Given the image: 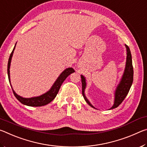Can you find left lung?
<instances>
[{"instance_id": "obj_1", "label": "left lung", "mask_w": 147, "mask_h": 147, "mask_svg": "<svg viewBox=\"0 0 147 147\" xmlns=\"http://www.w3.org/2000/svg\"><path fill=\"white\" fill-rule=\"evenodd\" d=\"M126 48V51H127V56H126V63L125 70L123 74V76L122 77V79L120 82V83L116 89L115 93V101H114L113 106L111 107V109L115 108L118 107L120 104L123 102V101L124 100V98L127 95L130 89L131 88V84L133 82V77H134V69L132 65V60H131V55L130 53V50L129 47L125 45ZM82 78V95L84 99L86 101L89 106L91 107H94L91 105V103L89 102V100L86 98L85 94H84V91L86 86V79L84 76L81 75Z\"/></svg>"}]
</instances>
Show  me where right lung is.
Listing matches in <instances>:
<instances>
[{
  "instance_id": "add662e5",
  "label": "right lung",
  "mask_w": 147,
  "mask_h": 147,
  "mask_svg": "<svg viewBox=\"0 0 147 147\" xmlns=\"http://www.w3.org/2000/svg\"><path fill=\"white\" fill-rule=\"evenodd\" d=\"M16 45H15L13 51H12L8 59V75L9 82H10V80H9V76H9V67H10L11 57L13 56V53L15 48H16ZM74 70L73 68L66 69L63 72H62V73L59 75L58 79H57L56 81L55 82V83L53 84V86H52V88L48 92H47L46 93L42 94L41 96H37V97H32L30 98H23V97H21V96L18 95V94H17L16 93V92L13 91V89L11 88L12 91H13V94L17 98V100H18L20 102L24 104V105L29 106H35V107L45 106L46 105V104H48L49 103L51 102V101H53L54 100V98L56 97L57 94L58 93L59 88H60L62 83H63L65 80L67 78V77L69 75H70L71 73H74Z\"/></svg>"
}]
</instances>
